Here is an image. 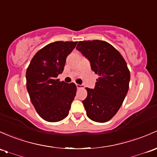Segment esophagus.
<instances>
[{
  "label": "esophagus",
  "mask_w": 157,
  "mask_h": 157,
  "mask_svg": "<svg viewBox=\"0 0 157 157\" xmlns=\"http://www.w3.org/2000/svg\"><path fill=\"white\" fill-rule=\"evenodd\" d=\"M76 86H77V90H80V89L83 88V85H80V84H76Z\"/></svg>",
  "instance_id": "1"
}]
</instances>
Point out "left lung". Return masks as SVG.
<instances>
[{
	"mask_svg": "<svg viewBox=\"0 0 157 157\" xmlns=\"http://www.w3.org/2000/svg\"><path fill=\"white\" fill-rule=\"evenodd\" d=\"M76 49L90 61L91 69L98 75L95 88H86L83 102L90 120L105 123L121 107L128 90L130 72L121 54L103 40L80 41Z\"/></svg>",
	"mask_w": 157,
	"mask_h": 157,
	"instance_id": "1",
	"label": "left lung"
}]
</instances>
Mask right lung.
Masks as SVG:
<instances>
[{
	"label": "right lung",
	"mask_w": 157,
	"mask_h": 157,
	"mask_svg": "<svg viewBox=\"0 0 157 157\" xmlns=\"http://www.w3.org/2000/svg\"><path fill=\"white\" fill-rule=\"evenodd\" d=\"M77 42L56 41L40 49L26 71V86L32 105L41 118L59 122L68 115L77 92L74 83L59 81L66 58Z\"/></svg>",
	"instance_id": "obj_1"
}]
</instances>
